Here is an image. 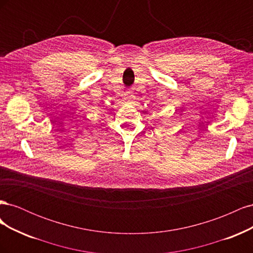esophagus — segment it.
Returning a JSON list of instances; mask_svg holds the SVG:
<instances>
[{"instance_id": "obj_1", "label": "esophagus", "mask_w": 253, "mask_h": 253, "mask_svg": "<svg viewBox=\"0 0 253 253\" xmlns=\"http://www.w3.org/2000/svg\"><path fill=\"white\" fill-rule=\"evenodd\" d=\"M133 98H134V95H133V94H129V95L127 96V99H128V100H132Z\"/></svg>"}]
</instances>
